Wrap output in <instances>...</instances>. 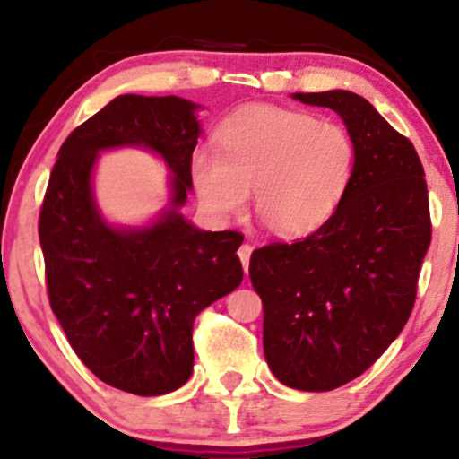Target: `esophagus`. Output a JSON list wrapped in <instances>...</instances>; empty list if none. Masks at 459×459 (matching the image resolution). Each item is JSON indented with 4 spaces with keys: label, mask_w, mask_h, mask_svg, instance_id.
I'll return each instance as SVG.
<instances>
[{
    "label": "esophagus",
    "mask_w": 459,
    "mask_h": 459,
    "mask_svg": "<svg viewBox=\"0 0 459 459\" xmlns=\"http://www.w3.org/2000/svg\"><path fill=\"white\" fill-rule=\"evenodd\" d=\"M237 255H239V261L241 265H244V272L247 273V267H250V255H252V246L250 244H244L237 250Z\"/></svg>",
    "instance_id": "1"
}]
</instances>
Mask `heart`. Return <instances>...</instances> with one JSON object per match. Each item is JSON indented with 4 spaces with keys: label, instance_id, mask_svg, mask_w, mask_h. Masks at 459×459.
Wrapping results in <instances>:
<instances>
[{
    "label": "heart",
    "instance_id": "1",
    "mask_svg": "<svg viewBox=\"0 0 459 459\" xmlns=\"http://www.w3.org/2000/svg\"><path fill=\"white\" fill-rule=\"evenodd\" d=\"M215 151L198 149L189 175L200 200L220 215L244 212L255 187L267 229L296 237L321 226L343 200L356 166L345 127L276 105H246L218 125Z\"/></svg>",
    "mask_w": 459,
    "mask_h": 459
}]
</instances>
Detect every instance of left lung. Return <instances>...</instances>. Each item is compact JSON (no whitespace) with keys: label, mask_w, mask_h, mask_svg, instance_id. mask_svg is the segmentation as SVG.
I'll use <instances>...</instances> for the list:
<instances>
[{"label":"left lung","mask_w":459,"mask_h":459,"mask_svg":"<svg viewBox=\"0 0 459 459\" xmlns=\"http://www.w3.org/2000/svg\"><path fill=\"white\" fill-rule=\"evenodd\" d=\"M330 108L356 146L350 187L317 230L252 252L263 299V350L298 391L356 380L403 330L431 241L425 170L416 149L367 99L347 91L296 92Z\"/></svg>","instance_id":"left-lung-1"}]
</instances>
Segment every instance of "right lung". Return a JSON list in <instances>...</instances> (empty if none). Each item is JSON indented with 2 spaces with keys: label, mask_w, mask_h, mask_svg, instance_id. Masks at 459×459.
I'll return each instance as SVG.
<instances>
[{
  "label": "right lung",
  "mask_w": 459,
  "mask_h": 459,
  "mask_svg": "<svg viewBox=\"0 0 459 459\" xmlns=\"http://www.w3.org/2000/svg\"><path fill=\"white\" fill-rule=\"evenodd\" d=\"M196 103L123 94L65 140L39 218L49 304L79 360L118 391L155 397L192 376L194 319L239 287L237 230H200L186 203L198 144ZM146 145L176 172L173 209L149 230L105 225L93 207L96 152Z\"/></svg>",
  "instance_id": "1"
}]
</instances>
